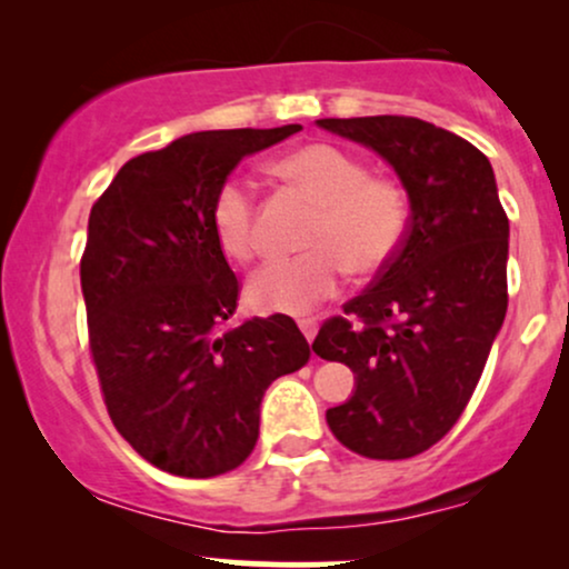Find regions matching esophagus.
Wrapping results in <instances>:
<instances>
[{
  "label": "esophagus",
  "mask_w": 569,
  "mask_h": 569,
  "mask_svg": "<svg viewBox=\"0 0 569 569\" xmlns=\"http://www.w3.org/2000/svg\"><path fill=\"white\" fill-rule=\"evenodd\" d=\"M297 323H299V329H302V335H305L307 342H312V339H316V335H318L316 318H299Z\"/></svg>",
  "instance_id": "esophagus-1"
}]
</instances>
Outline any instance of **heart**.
<instances>
[{"instance_id":"obj_1","label":"heart","mask_w":569,"mask_h":569,"mask_svg":"<svg viewBox=\"0 0 569 569\" xmlns=\"http://www.w3.org/2000/svg\"><path fill=\"white\" fill-rule=\"evenodd\" d=\"M272 171L318 206L307 232L310 251L278 257L248 280V299L262 312L312 310L335 297L348 270L377 276L401 251L409 230L407 189L371 176L361 158L337 143H305L272 162ZM211 230L221 251L251 262L262 248L251 181L230 176L211 200Z\"/></svg>"}]
</instances>
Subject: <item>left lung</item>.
Segmentation results:
<instances>
[{
  "label": "left lung",
  "mask_w": 569,
  "mask_h": 569,
  "mask_svg": "<svg viewBox=\"0 0 569 569\" xmlns=\"http://www.w3.org/2000/svg\"><path fill=\"white\" fill-rule=\"evenodd\" d=\"M318 126L375 149L409 194L398 257L312 342L356 375L326 411L339 443L407 460L452 430L485 371L508 307V217L489 160L449 130L398 114Z\"/></svg>",
  "instance_id": "1"
}]
</instances>
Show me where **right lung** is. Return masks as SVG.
I'll list each match as a JSON object with an SVG mask.
<instances>
[{
	"mask_svg": "<svg viewBox=\"0 0 569 569\" xmlns=\"http://www.w3.org/2000/svg\"><path fill=\"white\" fill-rule=\"evenodd\" d=\"M297 130L181 136L128 160L93 202L80 262L90 356L114 428L160 471H234L257 447L264 390L310 361L289 316L227 326L240 283L211 230L221 181Z\"/></svg>",
	"mask_w": 569,
	"mask_h": 569,
	"instance_id": "obj_1",
	"label": "right lung"
}]
</instances>
